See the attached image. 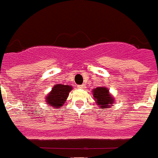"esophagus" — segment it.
<instances>
[{
  "mask_svg": "<svg viewBox=\"0 0 158 158\" xmlns=\"http://www.w3.org/2000/svg\"><path fill=\"white\" fill-rule=\"evenodd\" d=\"M78 88H79V89H85V88H86V86H85V85H79V86H78Z\"/></svg>",
  "mask_w": 158,
  "mask_h": 158,
  "instance_id": "1",
  "label": "esophagus"
}]
</instances>
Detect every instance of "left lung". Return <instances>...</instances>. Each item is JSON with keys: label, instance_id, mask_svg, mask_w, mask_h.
I'll list each match as a JSON object with an SVG mask.
<instances>
[{"label": "left lung", "instance_id": "left-lung-1", "mask_svg": "<svg viewBox=\"0 0 158 158\" xmlns=\"http://www.w3.org/2000/svg\"><path fill=\"white\" fill-rule=\"evenodd\" d=\"M92 94L96 104L102 110L108 109L114 104L115 97L110 93V89L106 87H97L92 90Z\"/></svg>", "mask_w": 158, "mask_h": 158}]
</instances>
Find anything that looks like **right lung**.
Wrapping results in <instances>:
<instances>
[{
    "mask_svg": "<svg viewBox=\"0 0 158 158\" xmlns=\"http://www.w3.org/2000/svg\"><path fill=\"white\" fill-rule=\"evenodd\" d=\"M73 89V87L63 84H56L52 88L51 91L45 97V102L48 106L54 109H59L63 106L69 92Z\"/></svg>",
    "mask_w": 158,
    "mask_h": 158,
    "instance_id": "obj_1",
    "label": "right lung"
}]
</instances>
